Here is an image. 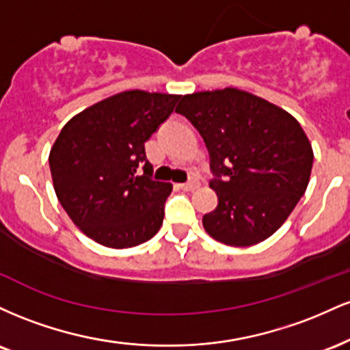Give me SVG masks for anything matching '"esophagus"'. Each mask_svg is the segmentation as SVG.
I'll return each instance as SVG.
<instances>
[{
    "label": "esophagus",
    "instance_id": "1",
    "mask_svg": "<svg viewBox=\"0 0 350 350\" xmlns=\"http://www.w3.org/2000/svg\"><path fill=\"white\" fill-rule=\"evenodd\" d=\"M199 186H200V183L198 179H191V180H187V183L179 184V187L183 189V191H196V189H199Z\"/></svg>",
    "mask_w": 350,
    "mask_h": 350
}]
</instances>
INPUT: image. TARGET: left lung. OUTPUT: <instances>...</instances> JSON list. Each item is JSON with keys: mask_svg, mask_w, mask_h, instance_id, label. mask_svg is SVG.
Returning a JSON list of instances; mask_svg holds the SVG:
<instances>
[{"mask_svg": "<svg viewBox=\"0 0 350 350\" xmlns=\"http://www.w3.org/2000/svg\"><path fill=\"white\" fill-rule=\"evenodd\" d=\"M176 111L198 128L215 174L211 187L219 204L202 217L207 234L230 247H252L271 237L311 176L314 154L298 120L232 87L184 95Z\"/></svg>", "mask_w": 350, "mask_h": 350, "instance_id": "obj_1", "label": "left lung"}]
</instances>
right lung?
Returning a JSON list of instances; mask_svg holds the SVG:
<instances>
[{"label": "right lung", "instance_id": "obj_1", "mask_svg": "<svg viewBox=\"0 0 350 350\" xmlns=\"http://www.w3.org/2000/svg\"><path fill=\"white\" fill-rule=\"evenodd\" d=\"M179 98L126 90L64 124L51 148L52 183L64 211L88 239L108 248H130L158 234L172 186L151 179L144 143Z\"/></svg>", "mask_w": 350, "mask_h": 350}]
</instances>
